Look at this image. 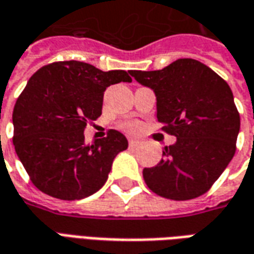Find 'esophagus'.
<instances>
[{
	"label": "esophagus",
	"instance_id": "34e87169",
	"mask_svg": "<svg viewBox=\"0 0 254 254\" xmlns=\"http://www.w3.org/2000/svg\"><path fill=\"white\" fill-rule=\"evenodd\" d=\"M138 145H140V141L134 140V138H129V147H130V148H136Z\"/></svg>",
	"mask_w": 254,
	"mask_h": 254
}]
</instances>
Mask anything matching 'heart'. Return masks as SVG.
<instances>
[{
	"instance_id": "b5f03b06",
	"label": "heart",
	"mask_w": 254,
	"mask_h": 254,
	"mask_svg": "<svg viewBox=\"0 0 254 254\" xmlns=\"http://www.w3.org/2000/svg\"><path fill=\"white\" fill-rule=\"evenodd\" d=\"M138 127H140V125H138V122H127V124H125L124 125V129L125 130H127V132H136V130H138Z\"/></svg>"
}]
</instances>
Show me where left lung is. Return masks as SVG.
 <instances>
[{
    "mask_svg": "<svg viewBox=\"0 0 254 254\" xmlns=\"http://www.w3.org/2000/svg\"><path fill=\"white\" fill-rule=\"evenodd\" d=\"M134 80L154 89L156 117L177 141L163 159L144 169L151 190L170 200H190L211 189L235 154L240 113L229 84L211 67L191 58L160 70H130Z\"/></svg>",
    "mask_w": 254,
    "mask_h": 254,
    "instance_id": "8db88e82",
    "label": "left lung"
}]
</instances>
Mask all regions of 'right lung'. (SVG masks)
<instances>
[{
	"label": "right lung",
	"mask_w": 254,
	"mask_h": 254,
	"mask_svg": "<svg viewBox=\"0 0 254 254\" xmlns=\"http://www.w3.org/2000/svg\"><path fill=\"white\" fill-rule=\"evenodd\" d=\"M121 81H132L125 70L103 72L80 61L49 64L31 76L14 105L13 145L39 190L80 200L105 185L127 140L111 129L85 144L84 129L102 114L106 88Z\"/></svg>",
	"instance_id": "right-lung-1"
}]
</instances>
